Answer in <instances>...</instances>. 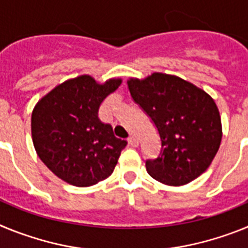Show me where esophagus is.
<instances>
[{"instance_id": "obj_1", "label": "esophagus", "mask_w": 248, "mask_h": 248, "mask_svg": "<svg viewBox=\"0 0 248 248\" xmlns=\"http://www.w3.org/2000/svg\"><path fill=\"white\" fill-rule=\"evenodd\" d=\"M128 144L130 146H138V140L135 137H129L128 138Z\"/></svg>"}]
</instances>
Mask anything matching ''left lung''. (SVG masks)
I'll return each instance as SVG.
<instances>
[{"instance_id": "8db88e82", "label": "left lung", "mask_w": 248, "mask_h": 248, "mask_svg": "<svg viewBox=\"0 0 248 248\" xmlns=\"http://www.w3.org/2000/svg\"><path fill=\"white\" fill-rule=\"evenodd\" d=\"M126 83L161 140L159 156L146 160L149 175L165 185L180 186L205 172L222 139L220 111L211 95L180 77L159 72Z\"/></svg>"}]
</instances>
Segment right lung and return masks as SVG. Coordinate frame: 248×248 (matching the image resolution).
Segmentation results:
<instances>
[{
  "mask_svg": "<svg viewBox=\"0 0 248 248\" xmlns=\"http://www.w3.org/2000/svg\"><path fill=\"white\" fill-rule=\"evenodd\" d=\"M120 84V78L98 83L83 74L54 87L34 105L31 130L36 153L65 183L87 187L113 174L128 143L100 122L98 110Z\"/></svg>",
  "mask_w": 248,
  "mask_h": 248,
  "instance_id": "obj_1",
  "label": "right lung"
}]
</instances>
